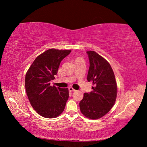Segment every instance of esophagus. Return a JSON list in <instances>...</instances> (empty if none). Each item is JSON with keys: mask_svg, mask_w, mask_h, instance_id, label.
Here are the masks:
<instances>
[{"mask_svg": "<svg viewBox=\"0 0 147 147\" xmlns=\"http://www.w3.org/2000/svg\"><path fill=\"white\" fill-rule=\"evenodd\" d=\"M69 90L70 91H75V90H74V89L73 88H72V87L69 88Z\"/></svg>", "mask_w": 147, "mask_h": 147, "instance_id": "obj_1", "label": "esophagus"}]
</instances>
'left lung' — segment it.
Masks as SVG:
<instances>
[{"mask_svg": "<svg viewBox=\"0 0 147 147\" xmlns=\"http://www.w3.org/2000/svg\"><path fill=\"white\" fill-rule=\"evenodd\" d=\"M90 68L88 81L94 86L90 92H85L80 102L82 114L88 118L96 119L107 113L113 106L117 95V86L110 64L95 51H87Z\"/></svg>", "mask_w": 147, "mask_h": 147, "instance_id": "1", "label": "left lung"}]
</instances>
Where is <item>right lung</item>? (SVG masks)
Instances as JSON below:
<instances>
[{"label":"right lung","instance_id":"right-lung-1","mask_svg":"<svg viewBox=\"0 0 147 147\" xmlns=\"http://www.w3.org/2000/svg\"><path fill=\"white\" fill-rule=\"evenodd\" d=\"M71 50L50 49L37 56L26 75L25 87L30 103L41 116L58 117L63 112L69 98L67 88L50 86L61 61Z\"/></svg>","mask_w":147,"mask_h":147}]
</instances>
